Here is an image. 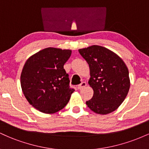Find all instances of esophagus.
<instances>
[{"label": "esophagus", "instance_id": "1", "mask_svg": "<svg viewBox=\"0 0 149 149\" xmlns=\"http://www.w3.org/2000/svg\"><path fill=\"white\" fill-rule=\"evenodd\" d=\"M86 85H87V83H85V82H83V83H81L79 85H78V90H81V89L85 88V87H86Z\"/></svg>", "mask_w": 149, "mask_h": 149}]
</instances>
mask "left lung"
Wrapping results in <instances>:
<instances>
[{
	"mask_svg": "<svg viewBox=\"0 0 149 149\" xmlns=\"http://www.w3.org/2000/svg\"><path fill=\"white\" fill-rule=\"evenodd\" d=\"M78 52L90 67L88 84L94 91L86 104L96 113L107 115L118 108L130 86L128 69L120 57L109 49L92 45Z\"/></svg>",
	"mask_w": 149,
	"mask_h": 149,
	"instance_id": "1",
	"label": "left lung"
}]
</instances>
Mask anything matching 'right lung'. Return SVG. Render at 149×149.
I'll list each match as a JSON object with an SVG mask.
<instances>
[{
	"instance_id": "add662e5",
	"label": "right lung",
	"mask_w": 149,
	"mask_h": 149,
	"mask_svg": "<svg viewBox=\"0 0 149 149\" xmlns=\"http://www.w3.org/2000/svg\"><path fill=\"white\" fill-rule=\"evenodd\" d=\"M71 49L47 47L27 59L20 77L23 94L31 105L44 113L61 110L68 104L73 89L64 65Z\"/></svg>"
}]
</instances>
